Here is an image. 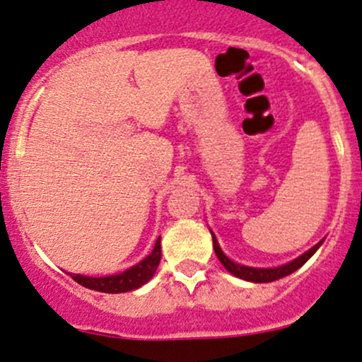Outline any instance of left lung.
Instances as JSON below:
<instances>
[{
  "instance_id": "8db88e82",
  "label": "left lung",
  "mask_w": 362,
  "mask_h": 362,
  "mask_svg": "<svg viewBox=\"0 0 362 362\" xmlns=\"http://www.w3.org/2000/svg\"><path fill=\"white\" fill-rule=\"evenodd\" d=\"M212 233V230H210ZM212 239H214V251L215 255H217L218 262L224 265V269L227 272H230V274L234 275V277L238 279H243V280H247V282H258V284H263V282H274V280H279L282 277H286V275H291L292 272H296L298 269H301L304 263L310 259L313 255L318 251V247L323 245L325 239H322L320 243H316L315 246L310 247L308 251H304L303 255H299L298 258H294L292 262L286 263V265H279V267H270V269H259V267H247V265H241V263L234 262V259H230L227 255L222 251V247L218 246L217 243V238H215V234L212 233Z\"/></svg>"
}]
</instances>
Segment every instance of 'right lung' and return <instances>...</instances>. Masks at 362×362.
Here are the masks:
<instances>
[{"label":"right lung","instance_id":"right-lung-1","mask_svg":"<svg viewBox=\"0 0 362 362\" xmlns=\"http://www.w3.org/2000/svg\"><path fill=\"white\" fill-rule=\"evenodd\" d=\"M160 255L162 253L159 238L156 241L152 253L147 255L141 262H138L136 265L121 272V274L105 275V277H88V275L82 274H70V272H66V274L70 275L75 282H78L80 286L87 287V289L107 292V294H119V292L135 291L138 287L145 286L157 272V267H159L160 263Z\"/></svg>","mask_w":362,"mask_h":362}]
</instances>
